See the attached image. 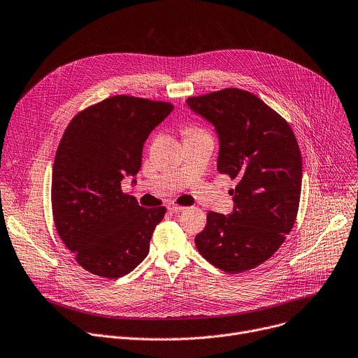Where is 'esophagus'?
I'll list each match as a JSON object with an SVG mask.
<instances>
[{
	"label": "esophagus",
	"mask_w": 358,
	"mask_h": 358,
	"mask_svg": "<svg viewBox=\"0 0 358 358\" xmlns=\"http://www.w3.org/2000/svg\"><path fill=\"white\" fill-rule=\"evenodd\" d=\"M186 208L185 206H179V205H175V203H172L171 206H169V210L171 212H173V213H178V212H183Z\"/></svg>",
	"instance_id": "1"
}]
</instances>
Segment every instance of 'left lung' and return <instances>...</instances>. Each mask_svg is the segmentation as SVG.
<instances>
[{
  "instance_id": "left-lung-1",
  "label": "left lung",
  "mask_w": 358,
  "mask_h": 358,
  "mask_svg": "<svg viewBox=\"0 0 358 358\" xmlns=\"http://www.w3.org/2000/svg\"><path fill=\"white\" fill-rule=\"evenodd\" d=\"M186 104L215 127L216 168L238 182L229 190L232 213L209 212L196 248L228 273L252 269L278 251L295 222L302 179L295 134L277 112L245 90L189 97Z\"/></svg>"
}]
</instances>
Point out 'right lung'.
Returning a JSON list of instances; mask_svg holds the SVG:
<instances>
[{"label": "right lung", "instance_id": "right-lung-1", "mask_svg": "<svg viewBox=\"0 0 358 358\" xmlns=\"http://www.w3.org/2000/svg\"><path fill=\"white\" fill-rule=\"evenodd\" d=\"M172 110L113 96L80 112L62 137L52 164L54 224L76 261L99 277L120 278L149 254L166 208H142L123 194L122 180L141 171L146 139Z\"/></svg>", "mask_w": 358, "mask_h": 358}]
</instances>
